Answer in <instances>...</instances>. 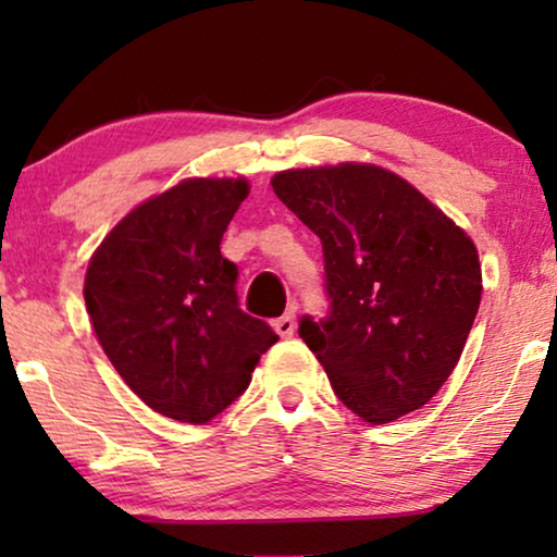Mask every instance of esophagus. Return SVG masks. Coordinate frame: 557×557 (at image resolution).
<instances>
[{
    "mask_svg": "<svg viewBox=\"0 0 557 557\" xmlns=\"http://www.w3.org/2000/svg\"><path fill=\"white\" fill-rule=\"evenodd\" d=\"M273 326H276V332H278L284 339L294 337V332H296V317H294V311H286L284 317L276 319V324H273Z\"/></svg>",
    "mask_w": 557,
    "mask_h": 557,
    "instance_id": "obj_1",
    "label": "esophagus"
}]
</instances>
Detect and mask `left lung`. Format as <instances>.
I'll use <instances>...</instances> for the list:
<instances>
[{
    "mask_svg": "<svg viewBox=\"0 0 557 557\" xmlns=\"http://www.w3.org/2000/svg\"><path fill=\"white\" fill-rule=\"evenodd\" d=\"M278 200L322 240L330 314L299 337L368 423L425 406L459 362L482 301L474 243L413 185L375 164L286 170Z\"/></svg>",
    "mask_w": 557,
    "mask_h": 557,
    "instance_id": "1",
    "label": "left lung"
}]
</instances>
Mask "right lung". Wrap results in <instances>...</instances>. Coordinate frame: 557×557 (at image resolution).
<instances>
[{
    "label": "right lung",
    "instance_id": "obj_1",
    "mask_svg": "<svg viewBox=\"0 0 557 557\" xmlns=\"http://www.w3.org/2000/svg\"><path fill=\"white\" fill-rule=\"evenodd\" d=\"M246 180H185L128 212L90 258L86 309L106 357L151 410L208 423L278 334L238 304L220 253Z\"/></svg>",
    "mask_w": 557,
    "mask_h": 557
}]
</instances>
